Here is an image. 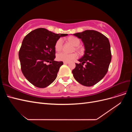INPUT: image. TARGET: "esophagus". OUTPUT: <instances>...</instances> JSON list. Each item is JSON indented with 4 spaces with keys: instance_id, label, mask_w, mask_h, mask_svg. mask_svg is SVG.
<instances>
[{
    "instance_id": "obj_1",
    "label": "esophagus",
    "mask_w": 132,
    "mask_h": 132,
    "mask_svg": "<svg viewBox=\"0 0 132 132\" xmlns=\"http://www.w3.org/2000/svg\"><path fill=\"white\" fill-rule=\"evenodd\" d=\"M63 63L64 64H69V62H64Z\"/></svg>"
}]
</instances>
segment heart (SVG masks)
<instances>
[{"mask_svg":"<svg viewBox=\"0 0 132 132\" xmlns=\"http://www.w3.org/2000/svg\"><path fill=\"white\" fill-rule=\"evenodd\" d=\"M67 41L71 45L74 46L73 51H77L80 54H81L84 52V48L80 46L79 45L80 44V39L74 36H70L67 38ZM63 41L62 38H59L58 39L57 41L55 44V50L57 52H61L63 49ZM78 57L77 54L75 53H73L70 54H66L64 53H59L57 55V58L59 61L63 62H70L73 60L77 59Z\"/></svg>","mask_w":132,"mask_h":132,"instance_id":"obj_1","label":"heart"}]
</instances>
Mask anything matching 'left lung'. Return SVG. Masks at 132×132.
I'll return each mask as SVG.
<instances>
[{
  "mask_svg": "<svg viewBox=\"0 0 132 132\" xmlns=\"http://www.w3.org/2000/svg\"><path fill=\"white\" fill-rule=\"evenodd\" d=\"M73 35L81 39L85 47L84 54L78 60L80 63H75L72 70L73 77L80 84L92 86L105 77L109 69L112 58L109 40L95 30H85Z\"/></svg>",
  "mask_w": 132,
  "mask_h": 132,
  "instance_id": "1",
  "label": "left lung"
}]
</instances>
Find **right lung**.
<instances>
[{
  "instance_id": "add662e5",
  "label": "right lung",
  "mask_w": 132,
  "mask_h": 132,
  "mask_svg": "<svg viewBox=\"0 0 132 132\" xmlns=\"http://www.w3.org/2000/svg\"><path fill=\"white\" fill-rule=\"evenodd\" d=\"M67 35L39 28L23 38L19 52L21 69L27 80L36 87H46L56 79L63 63L54 61L55 44L60 37ZM46 62L50 64L47 65Z\"/></svg>"
}]
</instances>
